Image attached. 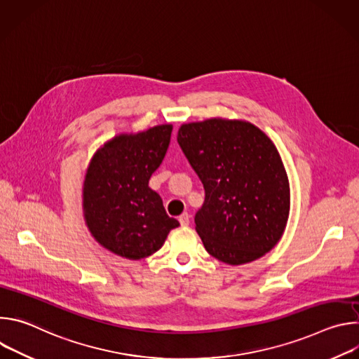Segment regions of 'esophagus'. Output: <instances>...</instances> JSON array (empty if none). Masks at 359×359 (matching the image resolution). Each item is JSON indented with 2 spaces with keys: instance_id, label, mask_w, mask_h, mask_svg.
Here are the masks:
<instances>
[{
  "instance_id": "obj_1",
  "label": "esophagus",
  "mask_w": 359,
  "mask_h": 359,
  "mask_svg": "<svg viewBox=\"0 0 359 359\" xmlns=\"http://www.w3.org/2000/svg\"><path fill=\"white\" fill-rule=\"evenodd\" d=\"M179 222L182 226H187L190 223V215L187 212H184L180 217H179Z\"/></svg>"
}]
</instances>
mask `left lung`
Returning a JSON list of instances; mask_svg holds the SVG:
<instances>
[{"label":"left lung","instance_id":"obj_1","mask_svg":"<svg viewBox=\"0 0 359 359\" xmlns=\"http://www.w3.org/2000/svg\"><path fill=\"white\" fill-rule=\"evenodd\" d=\"M177 142L206 193L194 216L204 248L230 266L263 257L290 215V183L271 139L250 122L213 118L182 125Z\"/></svg>","mask_w":359,"mask_h":359}]
</instances>
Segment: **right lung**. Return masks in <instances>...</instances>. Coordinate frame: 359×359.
I'll return each mask as SVG.
<instances>
[{"instance_id": "add662e5", "label": "right lung", "mask_w": 359, "mask_h": 359, "mask_svg": "<svg viewBox=\"0 0 359 359\" xmlns=\"http://www.w3.org/2000/svg\"><path fill=\"white\" fill-rule=\"evenodd\" d=\"M172 125L122 133L99 147L83 182V216L93 238L129 260L156 252L179 222L149 179L168 151Z\"/></svg>"}]
</instances>
